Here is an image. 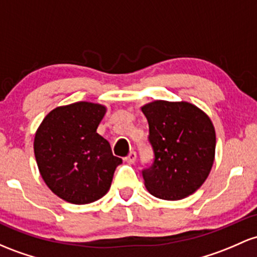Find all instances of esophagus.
<instances>
[{"instance_id":"34e87169","label":"esophagus","mask_w":257,"mask_h":257,"mask_svg":"<svg viewBox=\"0 0 257 257\" xmlns=\"http://www.w3.org/2000/svg\"><path fill=\"white\" fill-rule=\"evenodd\" d=\"M124 161H125L126 163H129V165H133V163L137 161V152L135 151H131L128 154V156L124 159Z\"/></svg>"}]
</instances>
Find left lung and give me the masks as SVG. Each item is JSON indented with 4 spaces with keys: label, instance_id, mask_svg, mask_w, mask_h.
Masks as SVG:
<instances>
[{
    "label": "left lung",
    "instance_id": "obj_1",
    "mask_svg": "<svg viewBox=\"0 0 257 257\" xmlns=\"http://www.w3.org/2000/svg\"><path fill=\"white\" fill-rule=\"evenodd\" d=\"M149 123L154 165L144 184L162 200H182L204 184L212 168L216 132L201 108L187 101L156 100L142 106Z\"/></svg>",
    "mask_w": 257,
    "mask_h": 257
}]
</instances>
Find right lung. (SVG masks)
Segmentation results:
<instances>
[{
  "label": "right lung",
  "instance_id": "right-lung-1",
  "mask_svg": "<svg viewBox=\"0 0 257 257\" xmlns=\"http://www.w3.org/2000/svg\"><path fill=\"white\" fill-rule=\"evenodd\" d=\"M107 107L79 101L53 108L36 129L34 154L39 172L55 195L74 205L105 196L122 163L97 133Z\"/></svg>",
  "mask_w": 257,
  "mask_h": 257
}]
</instances>
